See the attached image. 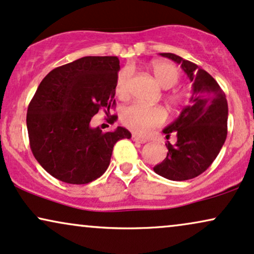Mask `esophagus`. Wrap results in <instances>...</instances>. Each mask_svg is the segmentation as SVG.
Returning a JSON list of instances; mask_svg holds the SVG:
<instances>
[{
  "instance_id": "esophagus-1",
  "label": "esophagus",
  "mask_w": 254,
  "mask_h": 254,
  "mask_svg": "<svg viewBox=\"0 0 254 254\" xmlns=\"http://www.w3.org/2000/svg\"><path fill=\"white\" fill-rule=\"evenodd\" d=\"M132 140H133V141L139 142V143H145V142H147V139H145V137H140L139 135H136V134H133V135H132Z\"/></svg>"
}]
</instances>
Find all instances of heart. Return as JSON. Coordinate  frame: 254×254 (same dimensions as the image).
Instances as JSON below:
<instances>
[{
	"instance_id": "1",
	"label": "heart",
	"mask_w": 254,
	"mask_h": 254,
	"mask_svg": "<svg viewBox=\"0 0 254 254\" xmlns=\"http://www.w3.org/2000/svg\"><path fill=\"white\" fill-rule=\"evenodd\" d=\"M152 73L154 75L156 82L164 89H170L179 82L180 71L174 64L166 62H155L152 64ZM132 71L129 68H125L118 74L115 80V94L122 100L127 99L129 95V82ZM166 99L172 106H178L181 102L179 94L168 93ZM166 112L161 107H148L141 103H133L128 106L121 113V121L125 126L132 129L133 132L141 135H146L154 128L161 126L166 121Z\"/></svg>"
}]
</instances>
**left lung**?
I'll return each mask as SVG.
<instances>
[{"mask_svg": "<svg viewBox=\"0 0 254 254\" xmlns=\"http://www.w3.org/2000/svg\"><path fill=\"white\" fill-rule=\"evenodd\" d=\"M181 64L192 82V98L179 118L164 129L166 137L177 135L175 145L166 143V159L154 172L173 181L190 180L203 173L215 160L227 135L226 95L207 71L172 53H160Z\"/></svg>", "mask_w": 254, "mask_h": 254, "instance_id": "1", "label": "left lung"}]
</instances>
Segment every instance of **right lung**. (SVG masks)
<instances>
[{
  "label": "right lung",
  "mask_w": 254,
  "mask_h": 254,
  "mask_svg": "<svg viewBox=\"0 0 254 254\" xmlns=\"http://www.w3.org/2000/svg\"><path fill=\"white\" fill-rule=\"evenodd\" d=\"M117 56H84L60 65L41 81L28 106L30 149L49 174L67 184L92 183L105 173L113 147L129 139L124 127L102 132L90 127L99 109L115 107ZM118 117L111 115V121Z\"/></svg>",
  "instance_id": "obj_1"
}]
</instances>
